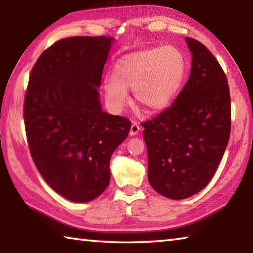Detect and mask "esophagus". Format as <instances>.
Returning a JSON list of instances; mask_svg holds the SVG:
<instances>
[{"label": "esophagus", "mask_w": 253, "mask_h": 253, "mask_svg": "<svg viewBox=\"0 0 253 253\" xmlns=\"http://www.w3.org/2000/svg\"><path fill=\"white\" fill-rule=\"evenodd\" d=\"M142 129V127H140L138 124L137 123H132L131 124V127H130V131L129 134L130 136H135V135H138V132Z\"/></svg>", "instance_id": "34e87169"}]
</instances>
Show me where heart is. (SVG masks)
Returning a JSON list of instances; mask_svg holds the SVG:
<instances>
[{
    "mask_svg": "<svg viewBox=\"0 0 253 253\" xmlns=\"http://www.w3.org/2000/svg\"><path fill=\"white\" fill-rule=\"evenodd\" d=\"M186 74V60L175 45L138 51L119 59L114 75L105 80V97L111 108L122 111L129 101L127 89L135 99L152 111L172 104Z\"/></svg>",
    "mask_w": 253,
    "mask_h": 253,
    "instance_id": "heart-1",
    "label": "heart"
}]
</instances>
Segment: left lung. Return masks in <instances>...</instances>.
<instances>
[{"label": "left lung", "mask_w": 253, "mask_h": 253, "mask_svg": "<svg viewBox=\"0 0 253 253\" xmlns=\"http://www.w3.org/2000/svg\"><path fill=\"white\" fill-rule=\"evenodd\" d=\"M190 78L169 108L144 122L148 181L157 193L183 200L208 185L223 157L231 130L228 79L215 57L186 38Z\"/></svg>", "instance_id": "8db88e82"}]
</instances>
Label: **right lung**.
<instances>
[{
	"instance_id": "right-lung-1",
	"label": "right lung",
	"mask_w": 253,
	"mask_h": 253,
	"mask_svg": "<svg viewBox=\"0 0 253 253\" xmlns=\"http://www.w3.org/2000/svg\"><path fill=\"white\" fill-rule=\"evenodd\" d=\"M111 37H71L44 50L30 74L24 125L32 160L49 186L72 202L98 198L129 119L102 111L98 88Z\"/></svg>"
}]
</instances>
